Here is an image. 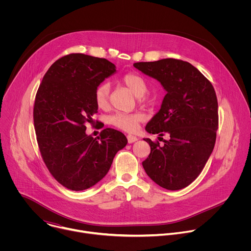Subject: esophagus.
<instances>
[{
    "label": "esophagus",
    "mask_w": 251,
    "mask_h": 251,
    "mask_svg": "<svg viewBox=\"0 0 251 251\" xmlns=\"http://www.w3.org/2000/svg\"><path fill=\"white\" fill-rule=\"evenodd\" d=\"M127 140H128L129 144H131V143H134L135 141H137L138 138L136 136H133V135H127Z\"/></svg>",
    "instance_id": "34e87169"
}]
</instances>
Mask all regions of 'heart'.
I'll return each instance as SVG.
<instances>
[{
    "label": "heart",
    "instance_id": "b5f03b06",
    "mask_svg": "<svg viewBox=\"0 0 251 251\" xmlns=\"http://www.w3.org/2000/svg\"><path fill=\"white\" fill-rule=\"evenodd\" d=\"M121 83L130 90L135 96L139 97L142 102H149V99L144 95L148 90V84L146 79L136 73H128L124 75L121 79ZM110 86L107 82L100 83L94 92V100L98 108L105 109L109 105ZM145 116L141 112L135 113H123L118 112L111 115L108 118V122L114 127L126 131L135 132L138 129L139 124L144 121Z\"/></svg>",
    "mask_w": 251,
    "mask_h": 251
}]
</instances>
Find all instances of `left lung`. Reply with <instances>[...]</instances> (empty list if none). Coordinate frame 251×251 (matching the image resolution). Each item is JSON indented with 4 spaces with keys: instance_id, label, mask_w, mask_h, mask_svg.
Returning <instances> with one entry per match:
<instances>
[{
    "instance_id": "1",
    "label": "left lung",
    "mask_w": 251,
    "mask_h": 251,
    "mask_svg": "<svg viewBox=\"0 0 251 251\" xmlns=\"http://www.w3.org/2000/svg\"><path fill=\"white\" fill-rule=\"evenodd\" d=\"M133 65L159 80L167 91L161 109L148 122L146 130L150 134L168 135L169 140L160 146L159 141L145 139L151 152L143 161V168L160 187L171 191L184 189L201 174L216 144L219 127L216 91L200 70L181 59L165 58Z\"/></svg>"
}]
</instances>
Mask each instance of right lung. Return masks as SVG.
<instances>
[{
  "label": "right lung",
  "mask_w": 251,
  "mask_h": 251,
  "mask_svg": "<svg viewBox=\"0 0 251 251\" xmlns=\"http://www.w3.org/2000/svg\"><path fill=\"white\" fill-rule=\"evenodd\" d=\"M115 71L105 58L70 53L51 64L35 95L33 125L42 158L68 190L97 184L127 144L125 135L112 128L103 129L97 138L85 133L98 109L95 89Z\"/></svg>",
  "instance_id": "right-lung-1"
}]
</instances>
